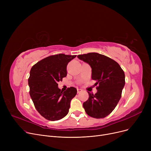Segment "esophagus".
I'll use <instances>...</instances> for the list:
<instances>
[{"mask_svg":"<svg viewBox=\"0 0 151 151\" xmlns=\"http://www.w3.org/2000/svg\"><path fill=\"white\" fill-rule=\"evenodd\" d=\"M81 91H82V89H80V88H78V89H77V92H78V93H80Z\"/></svg>","mask_w":151,"mask_h":151,"instance_id":"34e87169","label":"esophagus"}]
</instances>
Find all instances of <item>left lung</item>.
Here are the masks:
<instances>
[{
    "label": "left lung",
    "mask_w": 151,
    "mask_h": 151,
    "mask_svg": "<svg viewBox=\"0 0 151 151\" xmlns=\"http://www.w3.org/2000/svg\"><path fill=\"white\" fill-rule=\"evenodd\" d=\"M92 68V79L97 83V92H88L83 107L89 116L100 119L108 116L117 106L125 85V74L119 63L106 55L90 52L78 55Z\"/></svg>",
    "instance_id": "obj_1"
}]
</instances>
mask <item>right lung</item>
Returning <instances> with one entry per match:
<instances>
[{"mask_svg":"<svg viewBox=\"0 0 151 151\" xmlns=\"http://www.w3.org/2000/svg\"><path fill=\"white\" fill-rule=\"evenodd\" d=\"M76 55H50L32 67L28 79L29 93L37 111L46 119H61L68 113L70 101L77 93L73 87L63 92L58 83L67 76V66Z\"/></svg>","mask_w":151,"mask_h":151,"instance_id":"1","label":"right lung"}]
</instances>
